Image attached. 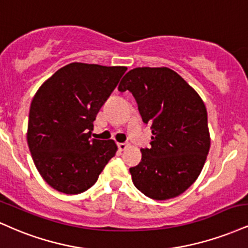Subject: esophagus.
Instances as JSON below:
<instances>
[{
    "label": "esophagus",
    "instance_id": "34e87169",
    "mask_svg": "<svg viewBox=\"0 0 248 248\" xmlns=\"http://www.w3.org/2000/svg\"><path fill=\"white\" fill-rule=\"evenodd\" d=\"M118 148L119 150L124 151L128 148V143H118Z\"/></svg>",
    "mask_w": 248,
    "mask_h": 248
}]
</instances>
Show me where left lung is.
<instances>
[{"label":"left lung","instance_id":"obj_1","mask_svg":"<svg viewBox=\"0 0 248 248\" xmlns=\"http://www.w3.org/2000/svg\"><path fill=\"white\" fill-rule=\"evenodd\" d=\"M118 90L132 92L142 120L151 124L154 134L151 147L141 149V162L129 169L135 187L159 201L183 194L198 179L210 148L201 97L166 67L128 71Z\"/></svg>","mask_w":248,"mask_h":248}]
</instances>
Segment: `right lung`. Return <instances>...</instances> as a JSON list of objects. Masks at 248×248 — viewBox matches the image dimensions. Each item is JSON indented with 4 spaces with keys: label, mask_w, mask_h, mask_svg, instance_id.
Wrapping results in <instances>:
<instances>
[{
    "label": "right lung",
    "mask_w": 248,
    "mask_h": 248,
    "mask_svg": "<svg viewBox=\"0 0 248 248\" xmlns=\"http://www.w3.org/2000/svg\"><path fill=\"white\" fill-rule=\"evenodd\" d=\"M126 70L74 62L56 71L34 94L28 144L35 168L54 189L64 194L85 192L115 156V142L91 139V130Z\"/></svg>",
    "instance_id": "add662e5"
}]
</instances>
